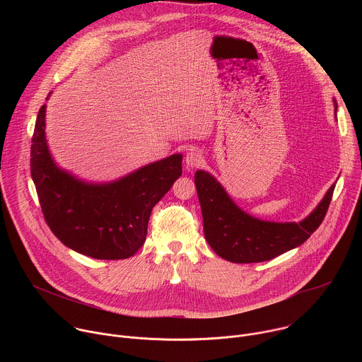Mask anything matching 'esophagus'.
Masks as SVG:
<instances>
[{
  "mask_svg": "<svg viewBox=\"0 0 362 362\" xmlns=\"http://www.w3.org/2000/svg\"><path fill=\"white\" fill-rule=\"evenodd\" d=\"M185 163L189 169H194L203 163V154L199 150H190L186 153Z\"/></svg>",
  "mask_w": 362,
  "mask_h": 362,
  "instance_id": "1",
  "label": "esophagus"
}]
</instances>
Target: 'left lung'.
<instances>
[{
    "label": "left lung",
    "instance_id": "1",
    "mask_svg": "<svg viewBox=\"0 0 362 362\" xmlns=\"http://www.w3.org/2000/svg\"><path fill=\"white\" fill-rule=\"evenodd\" d=\"M334 103L337 112V101ZM194 185L204 238L216 255L233 264L271 261L302 245L322 223L335 189L332 185L314 212L299 223H279L256 219L243 212L208 172L197 170Z\"/></svg>",
    "mask_w": 362,
    "mask_h": 362
}]
</instances>
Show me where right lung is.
Returning <instances> with one entry per match:
<instances>
[{"label": "right lung", "mask_w": 362, "mask_h": 362, "mask_svg": "<svg viewBox=\"0 0 362 362\" xmlns=\"http://www.w3.org/2000/svg\"><path fill=\"white\" fill-rule=\"evenodd\" d=\"M182 154H172L110 183L80 180L51 158L44 105L31 139L30 166L51 232L81 255L116 261L143 246L153 206L182 176Z\"/></svg>", "instance_id": "1"}]
</instances>
